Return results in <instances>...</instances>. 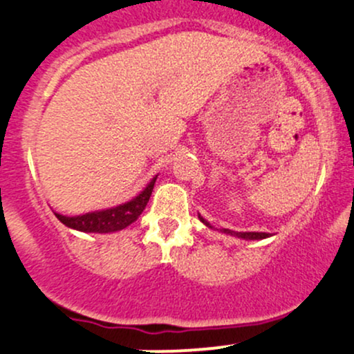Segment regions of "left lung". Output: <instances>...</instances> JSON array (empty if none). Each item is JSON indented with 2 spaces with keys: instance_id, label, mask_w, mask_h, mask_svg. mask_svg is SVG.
Here are the masks:
<instances>
[{
  "instance_id": "left-lung-1",
  "label": "left lung",
  "mask_w": 354,
  "mask_h": 354,
  "mask_svg": "<svg viewBox=\"0 0 354 354\" xmlns=\"http://www.w3.org/2000/svg\"><path fill=\"white\" fill-rule=\"evenodd\" d=\"M198 218L203 221L208 228H213L212 225H209L208 221L203 218V216L198 215ZM220 232L221 234L234 235V236H239V239H245V240H262V239H267V236H269V234H263V232H232V230H228V228H221Z\"/></svg>"
}]
</instances>
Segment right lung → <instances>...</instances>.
<instances>
[{"instance_id": "obj_1", "label": "right lung", "mask_w": 354, "mask_h": 354, "mask_svg": "<svg viewBox=\"0 0 354 354\" xmlns=\"http://www.w3.org/2000/svg\"><path fill=\"white\" fill-rule=\"evenodd\" d=\"M156 178L158 176H154L138 196H134L133 200L127 201V203L119 205V207L97 209V212H91L85 213V215L77 216H65L60 215V213H55V216L62 221V223L67 225L68 228H73V230L79 232L111 234V232L122 230V228L134 223V221L139 218V215L142 213V209L146 208L147 201H149L151 198V193H153L154 183H156Z\"/></svg>"}]
</instances>
